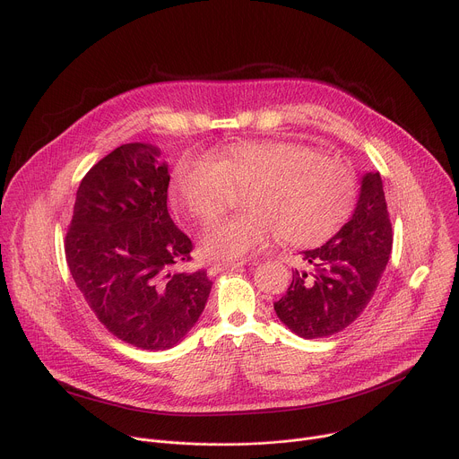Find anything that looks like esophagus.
I'll return each instance as SVG.
<instances>
[{
	"mask_svg": "<svg viewBox=\"0 0 459 459\" xmlns=\"http://www.w3.org/2000/svg\"><path fill=\"white\" fill-rule=\"evenodd\" d=\"M245 265V261H218V264H212L209 267V274L211 276H216L223 271H229V269H239Z\"/></svg>",
	"mask_w": 459,
	"mask_h": 459,
	"instance_id": "1",
	"label": "esophagus"
}]
</instances>
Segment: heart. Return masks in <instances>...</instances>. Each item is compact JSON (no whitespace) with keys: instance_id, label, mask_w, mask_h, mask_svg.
Wrapping results in <instances>:
<instances>
[{"instance_id":"b5f03b06","label":"heart","mask_w":459,"mask_h":459,"mask_svg":"<svg viewBox=\"0 0 459 459\" xmlns=\"http://www.w3.org/2000/svg\"><path fill=\"white\" fill-rule=\"evenodd\" d=\"M248 186L241 214L205 229L200 239L209 257L236 259L269 245H314L349 214L356 176L342 158L319 156L292 142L234 143L211 156H186L170 176V200L198 221L218 218L230 188Z\"/></svg>"}]
</instances>
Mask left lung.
<instances>
[{"label":"left lung","instance_id":"8db88e82","mask_svg":"<svg viewBox=\"0 0 459 459\" xmlns=\"http://www.w3.org/2000/svg\"><path fill=\"white\" fill-rule=\"evenodd\" d=\"M390 250L383 181L379 172H367L352 218L329 241L301 252L312 271H292L287 294L274 303L278 317L305 340L343 331L372 299Z\"/></svg>","mask_w":459,"mask_h":459}]
</instances>
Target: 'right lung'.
<instances>
[{
  "label": "right lung",
  "mask_w": 459,
  "mask_h": 459,
  "mask_svg": "<svg viewBox=\"0 0 459 459\" xmlns=\"http://www.w3.org/2000/svg\"><path fill=\"white\" fill-rule=\"evenodd\" d=\"M151 143H126L82 179L65 254L105 329L143 351L178 345L200 319L212 281L179 273L192 241L167 211L169 165Z\"/></svg>",
  "instance_id": "1"
}]
</instances>
